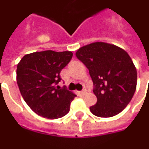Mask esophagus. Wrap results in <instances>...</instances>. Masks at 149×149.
Instances as JSON below:
<instances>
[{"mask_svg": "<svg viewBox=\"0 0 149 149\" xmlns=\"http://www.w3.org/2000/svg\"><path fill=\"white\" fill-rule=\"evenodd\" d=\"M81 93V94H83V95L86 94V93H87V89H86V88H85V87H84Z\"/></svg>", "mask_w": 149, "mask_h": 149, "instance_id": "esophagus-1", "label": "esophagus"}]
</instances>
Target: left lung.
Wrapping results in <instances>:
<instances>
[{
    "instance_id": "1",
    "label": "left lung",
    "mask_w": 149,
    "mask_h": 149,
    "mask_svg": "<svg viewBox=\"0 0 149 149\" xmlns=\"http://www.w3.org/2000/svg\"><path fill=\"white\" fill-rule=\"evenodd\" d=\"M76 56L92 78L97 103L90 107V111L102 118L119 114L136 89L137 72L128 54L117 46L97 42L81 47Z\"/></svg>"
}]
</instances>
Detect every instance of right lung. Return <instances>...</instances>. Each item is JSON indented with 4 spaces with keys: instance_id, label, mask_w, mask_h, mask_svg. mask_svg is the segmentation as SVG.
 <instances>
[{
    "instance_id": "right-lung-1",
    "label": "right lung",
    "mask_w": 149,
    "mask_h": 149,
    "mask_svg": "<svg viewBox=\"0 0 149 149\" xmlns=\"http://www.w3.org/2000/svg\"><path fill=\"white\" fill-rule=\"evenodd\" d=\"M72 58L71 52L43 51L27 54L17 67V83L21 94L32 111L49 119L69 112L77 95L60 88V72Z\"/></svg>"
}]
</instances>
